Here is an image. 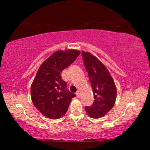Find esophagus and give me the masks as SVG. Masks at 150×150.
Wrapping results in <instances>:
<instances>
[{"mask_svg": "<svg viewBox=\"0 0 150 150\" xmlns=\"http://www.w3.org/2000/svg\"><path fill=\"white\" fill-rule=\"evenodd\" d=\"M76 96H77V98H79L80 97V93L79 92V91H78V92L76 93Z\"/></svg>", "mask_w": 150, "mask_h": 150, "instance_id": "esophagus-1", "label": "esophagus"}]
</instances>
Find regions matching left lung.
Returning a JSON list of instances; mask_svg holds the SVG:
<instances>
[{
    "mask_svg": "<svg viewBox=\"0 0 150 150\" xmlns=\"http://www.w3.org/2000/svg\"><path fill=\"white\" fill-rule=\"evenodd\" d=\"M82 55L95 98L91 106H85V110L90 117L99 118L108 113L115 105L116 87L107 68L97 57L84 51Z\"/></svg>",
    "mask_w": 150,
    "mask_h": 150,
    "instance_id": "8db88e82",
    "label": "left lung"
}]
</instances>
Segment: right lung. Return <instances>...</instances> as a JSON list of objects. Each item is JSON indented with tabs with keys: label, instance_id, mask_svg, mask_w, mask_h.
Returning a JSON list of instances; mask_svg holds the SVG:
<instances>
[{
	"label": "right lung",
	"instance_id": "add662e5",
	"mask_svg": "<svg viewBox=\"0 0 150 150\" xmlns=\"http://www.w3.org/2000/svg\"><path fill=\"white\" fill-rule=\"evenodd\" d=\"M80 54L77 50H59L53 53L39 67L31 85V98L35 107L51 119L64 116L75 95L66 90L62 71Z\"/></svg>",
	"mask_w": 150,
	"mask_h": 150
}]
</instances>
